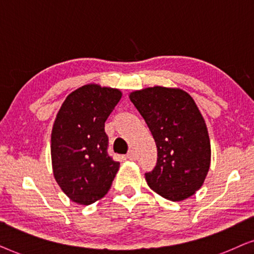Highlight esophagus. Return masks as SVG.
<instances>
[{
	"mask_svg": "<svg viewBox=\"0 0 254 254\" xmlns=\"http://www.w3.org/2000/svg\"><path fill=\"white\" fill-rule=\"evenodd\" d=\"M127 158L129 159V160H136V152H134L133 150H130L129 152H127Z\"/></svg>",
	"mask_w": 254,
	"mask_h": 254,
	"instance_id": "34e87169",
	"label": "esophagus"
}]
</instances>
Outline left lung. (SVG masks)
Here are the masks:
<instances>
[{"label": "left lung", "mask_w": 254, "mask_h": 254, "mask_svg": "<svg viewBox=\"0 0 254 254\" xmlns=\"http://www.w3.org/2000/svg\"><path fill=\"white\" fill-rule=\"evenodd\" d=\"M157 145L155 167L147 185L162 197L182 201L203 185L210 167V140L204 120L190 95L153 87L130 94Z\"/></svg>", "instance_id": "obj_1"}]
</instances>
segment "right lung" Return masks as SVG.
Returning a JSON list of instances; mask_svg holds the SVG:
<instances>
[{"label": "right lung", "mask_w": 254, "mask_h": 254, "mask_svg": "<svg viewBox=\"0 0 254 254\" xmlns=\"http://www.w3.org/2000/svg\"><path fill=\"white\" fill-rule=\"evenodd\" d=\"M121 97L118 89L87 84L70 93L57 115L51 136L53 174L73 202L100 200L116 177L120 162L108 154L104 123Z\"/></svg>", "instance_id": "obj_1"}]
</instances>
